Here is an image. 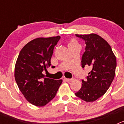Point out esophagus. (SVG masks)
Returning a JSON list of instances; mask_svg holds the SVG:
<instances>
[{
  "mask_svg": "<svg viewBox=\"0 0 124 124\" xmlns=\"http://www.w3.org/2000/svg\"><path fill=\"white\" fill-rule=\"evenodd\" d=\"M64 80H65L66 82H71L73 81V79H68V78H64Z\"/></svg>",
  "mask_w": 124,
  "mask_h": 124,
  "instance_id": "1",
  "label": "esophagus"
}]
</instances>
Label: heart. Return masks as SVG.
<instances>
[{
  "label": "heart",
  "mask_w": 124,
  "mask_h": 124,
  "mask_svg": "<svg viewBox=\"0 0 124 124\" xmlns=\"http://www.w3.org/2000/svg\"><path fill=\"white\" fill-rule=\"evenodd\" d=\"M77 45V43H76V41L74 40H72L71 41H70V43H69L68 46H70V45Z\"/></svg>",
  "instance_id": "heart-1"
}]
</instances>
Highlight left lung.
<instances>
[{
	"instance_id": "1",
	"label": "left lung",
	"mask_w": 124,
	"mask_h": 124,
	"mask_svg": "<svg viewBox=\"0 0 124 124\" xmlns=\"http://www.w3.org/2000/svg\"><path fill=\"white\" fill-rule=\"evenodd\" d=\"M86 46L81 60L82 68L89 66L91 71L75 95L86 102H93L104 94L114 80L117 66L116 58L106 40L96 34L78 35Z\"/></svg>"
}]
</instances>
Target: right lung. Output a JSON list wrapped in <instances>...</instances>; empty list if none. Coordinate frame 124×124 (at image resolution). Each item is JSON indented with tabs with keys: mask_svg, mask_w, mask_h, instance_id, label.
I'll return each mask as SVG.
<instances>
[{
	"mask_svg": "<svg viewBox=\"0 0 124 124\" xmlns=\"http://www.w3.org/2000/svg\"><path fill=\"white\" fill-rule=\"evenodd\" d=\"M61 37L37 38L25 45L18 54L15 79L25 99L34 106H45L55 97L62 80L45 78L54 48ZM52 68L54 66H52Z\"/></svg>",
	"mask_w": 124,
	"mask_h": 124,
	"instance_id": "obj_1",
	"label": "right lung"
}]
</instances>
